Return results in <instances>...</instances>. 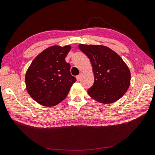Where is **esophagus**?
<instances>
[{"instance_id":"1","label":"esophagus","mask_w":155,"mask_h":155,"mask_svg":"<svg viewBox=\"0 0 155 155\" xmlns=\"http://www.w3.org/2000/svg\"><path fill=\"white\" fill-rule=\"evenodd\" d=\"M81 77H82V74H81H81H80L79 75L77 76V81H80Z\"/></svg>"}]
</instances>
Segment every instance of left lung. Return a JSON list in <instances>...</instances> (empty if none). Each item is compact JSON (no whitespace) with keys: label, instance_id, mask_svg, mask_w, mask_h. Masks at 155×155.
Returning a JSON list of instances; mask_svg holds the SVG:
<instances>
[{"label":"left lung","instance_id":"1","mask_svg":"<svg viewBox=\"0 0 155 155\" xmlns=\"http://www.w3.org/2000/svg\"><path fill=\"white\" fill-rule=\"evenodd\" d=\"M78 48L90 59L94 75L89 96L103 104L118 101L127 92L130 83V72L116 52L102 45L79 44Z\"/></svg>","mask_w":155,"mask_h":155}]
</instances>
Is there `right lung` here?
Here are the masks:
<instances>
[{
  "label": "right lung",
  "mask_w": 155,
  "mask_h": 155,
  "mask_svg": "<svg viewBox=\"0 0 155 155\" xmlns=\"http://www.w3.org/2000/svg\"><path fill=\"white\" fill-rule=\"evenodd\" d=\"M70 49L69 45L48 47L28 67L26 88L38 103L45 107L57 105L65 99L76 82V78L70 74V65L65 60Z\"/></svg>",
  "instance_id": "obj_1"
}]
</instances>
